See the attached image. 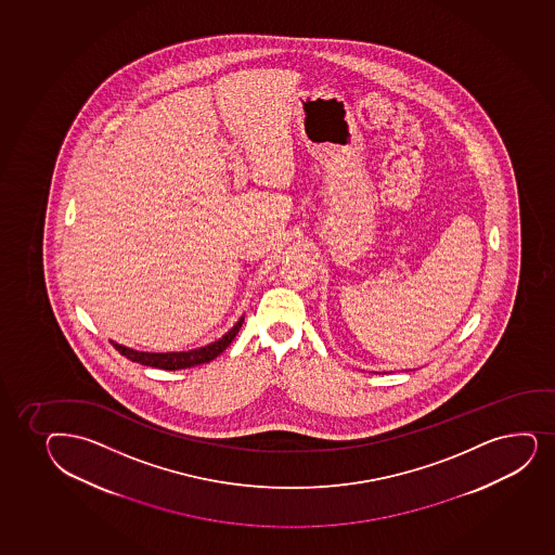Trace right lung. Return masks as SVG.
<instances>
[{
  "instance_id": "obj_1",
  "label": "right lung",
  "mask_w": 555,
  "mask_h": 555,
  "mask_svg": "<svg viewBox=\"0 0 555 555\" xmlns=\"http://www.w3.org/2000/svg\"><path fill=\"white\" fill-rule=\"evenodd\" d=\"M243 322L244 317L222 338H218L215 343H210V345L204 346V348H198V350L152 353V351L133 350V348L118 345V343H113V340H111V345L115 346L121 356L128 357L129 361L144 364V366L163 370L191 369V366H196V364L209 363L215 357L220 356L233 343L236 333L243 327Z\"/></svg>"
}]
</instances>
